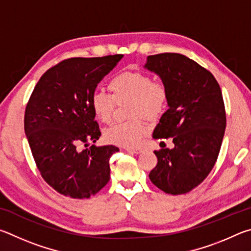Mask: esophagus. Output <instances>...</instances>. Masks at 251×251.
I'll return each instance as SVG.
<instances>
[{
  "label": "esophagus",
  "instance_id": "esophagus-1",
  "mask_svg": "<svg viewBox=\"0 0 251 251\" xmlns=\"http://www.w3.org/2000/svg\"><path fill=\"white\" fill-rule=\"evenodd\" d=\"M126 151L130 153H134V154H140L143 152V149H126Z\"/></svg>",
  "mask_w": 251,
  "mask_h": 251
}]
</instances>
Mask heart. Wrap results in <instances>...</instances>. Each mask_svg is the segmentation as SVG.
I'll use <instances>...</instances> for the list:
<instances>
[{"label": "heart", "mask_w": 251, "mask_h": 251, "mask_svg": "<svg viewBox=\"0 0 251 251\" xmlns=\"http://www.w3.org/2000/svg\"><path fill=\"white\" fill-rule=\"evenodd\" d=\"M111 95L98 90L91 97L90 104L96 118L103 123L111 121L114 101L122 103L130 101L131 118L154 120L168 105L169 92L162 81H153L149 75L141 72H125L114 76L108 83ZM147 133V126L141 121L116 123L104 131L109 143L125 148H135Z\"/></svg>", "instance_id": "b5f03b06"}]
</instances>
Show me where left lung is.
<instances>
[{
    "label": "left lung",
    "instance_id": "1",
    "mask_svg": "<svg viewBox=\"0 0 251 251\" xmlns=\"http://www.w3.org/2000/svg\"><path fill=\"white\" fill-rule=\"evenodd\" d=\"M144 68L157 75L169 92V109L152 137L172 138L174 143L173 149L154 151L157 164L149 177L168 194H185L217 161L226 129L221 87L208 70L181 54L149 56Z\"/></svg>",
    "mask_w": 251,
    "mask_h": 251
}]
</instances>
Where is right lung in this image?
Listing matches in <instances>:
<instances>
[{"instance_id":"1","label":"right lung","mask_w":251,"mask_h":251,"mask_svg":"<svg viewBox=\"0 0 251 251\" xmlns=\"http://www.w3.org/2000/svg\"><path fill=\"white\" fill-rule=\"evenodd\" d=\"M123 55L69 58L43 75L25 110L24 129L43 178L61 195L89 199L110 179L109 160L119 149L91 146L101 132L90 100Z\"/></svg>"}]
</instances>
